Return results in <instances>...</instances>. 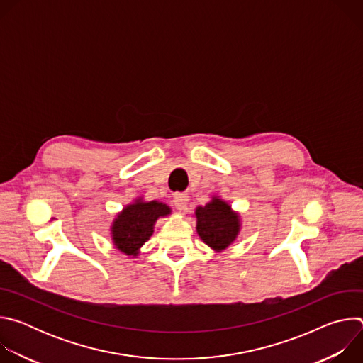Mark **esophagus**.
I'll return each instance as SVG.
<instances>
[{"label":"esophagus","instance_id":"esophagus-1","mask_svg":"<svg viewBox=\"0 0 363 363\" xmlns=\"http://www.w3.org/2000/svg\"><path fill=\"white\" fill-rule=\"evenodd\" d=\"M188 201H189V198L186 194H175L174 195V203H175L178 211H186Z\"/></svg>","mask_w":363,"mask_h":363}]
</instances>
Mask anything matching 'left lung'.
<instances>
[{
  "instance_id": "8db88e82",
  "label": "left lung",
  "mask_w": 363,
  "mask_h": 363,
  "mask_svg": "<svg viewBox=\"0 0 363 363\" xmlns=\"http://www.w3.org/2000/svg\"><path fill=\"white\" fill-rule=\"evenodd\" d=\"M196 234L214 252L227 250L241 233V216L218 195H213L205 205H198L194 213Z\"/></svg>"
}]
</instances>
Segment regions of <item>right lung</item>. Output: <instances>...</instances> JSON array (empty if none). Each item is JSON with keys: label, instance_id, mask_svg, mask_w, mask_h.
<instances>
[{"label": "right lung", "instance_id": "obj_1", "mask_svg": "<svg viewBox=\"0 0 363 363\" xmlns=\"http://www.w3.org/2000/svg\"><path fill=\"white\" fill-rule=\"evenodd\" d=\"M171 214V206L162 201H145L143 196L135 198L123 206L111 224L113 247L119 252L136 258L140 254L142 245L152 237L157 221Z\"/></svg>", "mask_w": 363, "mask_h": 363}]
</instances>
